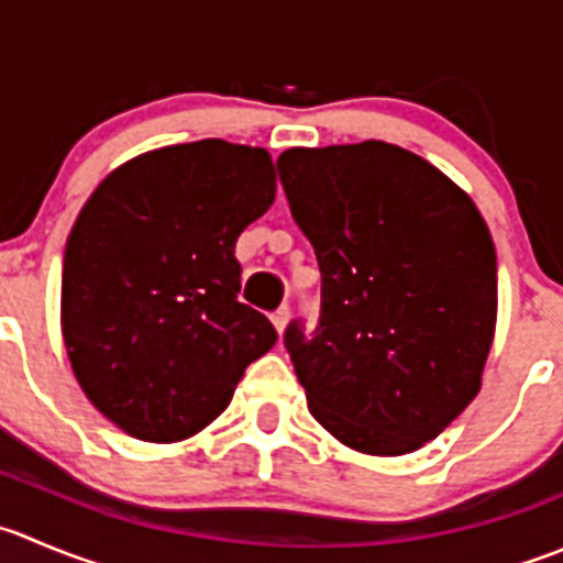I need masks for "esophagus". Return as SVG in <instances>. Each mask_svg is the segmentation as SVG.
<instances>
[{
  "instance_id": "esophagus-1",
  "label": "esophagus",
  "mask_w": 563,
  "mask_h": 563,
  "mask_svg": "<svg viewBox=\"0 0 563 563\" xmlns=\"http://www.w3.org/2000/svg\"><path fill=\"white\" fill-rule=\"evenodd\" d=\"M288 319H291V308H288V305H283V308H277L275 313H272V324H275L277 332L286 330Z\"/></svg>"
}]
</instances>
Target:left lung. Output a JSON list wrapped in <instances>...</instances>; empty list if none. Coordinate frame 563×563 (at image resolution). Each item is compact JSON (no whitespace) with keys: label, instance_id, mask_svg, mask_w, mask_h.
I'll use <instances>...</instances> for the list:
<instances>
[{"label":"left lung","instance_id":"1","mask_svg":"<svg viewBox=\"0 0 563 563\" xmlns=\"http://www.w3.org/2000/svg\"><path fill=\"white\" fill-rule=\"evenodd\" d=\"M321 269V324L286 349L308 409L346 449L412 454L482 390L498 266L465 189L382 140L277 159Z\"/></svg>","mask_w":563,"mask_h":563}]
</instances>
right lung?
<instances>
[{"label":"right lung","mask_w":563,"mask_h":563,"mask_svg":"<svg viewBox=\"0 0 563 563\" xmlns=\"http://www.w3.org/2000/svg\"><path fill=\"white\" fill-rule=\"evenodd\" d=\"M269 151L200 140L109 173L70 228L65 352L92 407L145 443H178L231 404L277 341L239 302L236 239L275 203Z\"/></svg>","instance_id":"1"}]
</instances>
